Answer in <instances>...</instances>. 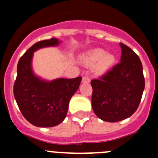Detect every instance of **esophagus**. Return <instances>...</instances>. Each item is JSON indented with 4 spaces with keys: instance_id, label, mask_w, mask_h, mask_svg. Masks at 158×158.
Masks as SVG:
<instances>
[{
    "instance_id": "obj_1",
    "label": "esophagus",
    "mask_w": 158,
    "mask_h": 158,
    "mask_svg": "<svg viewBox=\"0 0 158 158\" xmlns=\"http://www.w3.org/2000/svg\"><path fill=\"white\" fill-rule=\"evenodd\" d=\"M82 83H83V84L90 83V78H89V77H87V76L83 77V78H82Z\"/></svg>"
}]
</instances>
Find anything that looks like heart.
I'll use <instances>...</instances> for the list:
<instances>
[{"label": "heart", "instance_id": "heart-1", "mask_svg": "<svg viewBox=\"0 0 158 158\" xmlns=\"http://www.w3.org/2000/svg\"><path fill=\"white\" fill-rule=\"evenodd\" d=\"M81 60L89 66L94 67L97 73H105L115 65L116 58L111 53L106 52L101 48L92 49L81 56Z\"/></svg>", "mask_w": 158, "mask_h": 158}]
</instances>
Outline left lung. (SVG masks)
<instances>
[{"label":"left lung","mask_w":158,"mask_h":158,"mask_svg":"<svg viewBox=\"0 0 158 158\" xmlns=\"http://www.w3.org/2000/svg\"><path fill=\"white\" fill-rule=\"evenodd\" d=\"M120 63L100 79L91 81L92 107L103 121L115 123L129 118L140 104L145 80L139 56L127 46L119 43Z\"/></svg>","instance_id":"8db88e82"}]
</instances>
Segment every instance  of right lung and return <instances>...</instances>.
<instances>
[{
    "mask_svg": "<svg viewBox=\"0 0 158 158\" xmlns=\"http://www.w3.org/2000/svg\"><path fill=\"white\" fill-rule=\"evenodd\" d=\"M61 43L55 38L38 42L24 53L18 62L14 97L23 117L39 127H51L63 122L69 100L81 81V77L48 81L35 73L32 68L34 53L45 47H58Z\"/></svg>",
    "mask_w": 158,
    "mask_h": 158,
    "instance_id": "obj_1",
    "label": "right lung"
}]
</instances>
